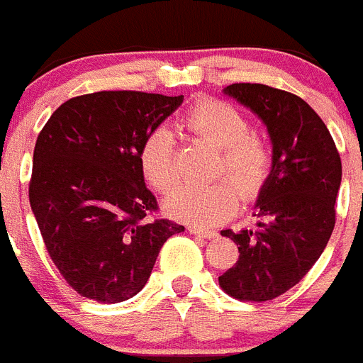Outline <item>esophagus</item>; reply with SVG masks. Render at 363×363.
I'll return each instance as SVG.
<instances>
[{"instance_id":"esophagus-1","label":"esophagus","mask_w":363,"mask_h":363,"mask_svg":"<svg viewBox=\"0 0 363 363\" xmlns=\"http://www.w3.org/2000/svg\"><path fill=\"white\" fill-rule=\"evenodd\" d=\"M190 233L197 234V236H203V238H214V236H218L216 230L205 227H190Z\"/></svg>"}]
</instances>
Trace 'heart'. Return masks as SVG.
Segmentation results:
<instances>
[{
	"instance_id": "1",
	"label": "heart",
	"mask_w": 363,
	"mask_h": 363,
	"mask_svg": "<svg viewBox=\"0 0 363 363\" xmlns=\"http://www.w3.org/2000/svg\"><path fill=\"white\" fill-rule=\"evenodd\" d=\"M184 125L201 138L221 145L218 173H230L208 184H181L167 196L166 212L179 221L194 225L216 223L227 218L240 201L255 197L266 184L275 166V147L266 133L249 127L247 116L233 103L203 97L184 116ZM140 169L151 188L172 190L177 173L173 157V135L166 127H157L140 149Z\"/></svg>"
}]
</instances>
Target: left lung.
<instances>
[{
    "mask_svg": "<svg viewBox=\"0 0 363 363\" xmlns=\"http://www.w3.org/2000/svg\"><path fill=\"white\" fill-rule=\"evenodd\" d=\"M225 94L267 125L275 166L257 201L258 223L221 233L234 240L240 257L219 286L234 299L264 303L294 288L327 247L342 158L327 125L299 96L257 83H234Z\"/></svg>",
    "mask_w": 363,
    "mask_h": 363,
    "instance_id": "left-lung-1",
    "label": "left lung"
}]
</instances>
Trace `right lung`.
Masks as SVG:
<instances>
[{
  "mask_svg": "<svg viewBox=\"0 0 363 363\" xmlns=\"http://www.w3.org/2000/svg\"><path fill=\"white\" fill-rule=\"evenodd\" d=\"M184 97L108 90L68 99L36 138L29 203L51 260L79 295L121 303L184 227L155 216L140 149Z\"/></svg>",
  "mask_w": 363,
  "mask_h": 363,
  "instance_id": "add662e5",
  "label": "right lung"
}]
</instances>
